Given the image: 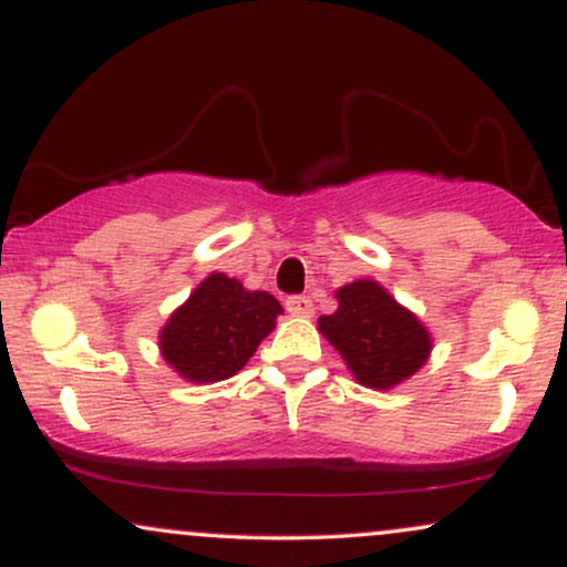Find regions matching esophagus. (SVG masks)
<instances>
[{
	"mask_svg": "<svg viewBox=\"0 0 567 567\" xmlns=\"http://www.w3.org/2000/svg\"><path fill=\"white\" fill-rule=\"evenodd\" d=\"M285 309H288L292 317H311V315H315V303H311L309 296H290L288 301H285Z\"/></svg>",
	"mask_w": 567,
	"mask_h": 567,
	"instance_id": "34e87169",
	"label": "esophagus"
}]
</instances>
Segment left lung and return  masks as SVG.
<instances>
[{
	"label": "left lung",
	"instance_id": "8db88e82",
	"mask_svg": "<svg viewBox=\"0 0 567 567\" xmlns=\"http://www.w3.org/2000/svg\"><path fill=\"white\" fill-rule=\"evenodd\" d=\"M336 298L338 309L317 324L362 386L392 389L429 360V330L375 279L343 285Z\"/></svg>",
	"mask_w": 567,
	"mask_h": 567
}]
</instances>
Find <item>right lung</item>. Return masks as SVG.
I'll use <instances>...</instances> for the list:
<instances>
[{
    "instance_id": "right-lung-1",
    "label": "right lung",
    "mask_w": 567,
    "mask_h": 567,
    "mask_svg": "<svg viewBox=\"0 0 567 567\" xmlns=\"http://www.w3.org/2000/svg\"><path fill=\"white\" fill-rule=\"evenodd\" d=\"M282 306L266 290L210 275L175 309L159 333V349L175 373L194 383L231 379L275 330Z\"/></svg>"
}]
</instances>
